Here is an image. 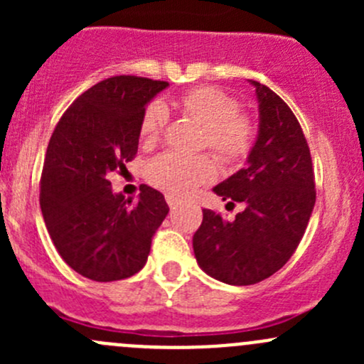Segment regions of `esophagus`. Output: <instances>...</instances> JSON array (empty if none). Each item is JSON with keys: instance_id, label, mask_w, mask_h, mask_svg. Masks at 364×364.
Wrapping results in <instances>:
<instances>
[{"instance_id": "obj_1", "label": "esophagus", "mask_w": 364, "mask_h": 364, "mask_svg": "<svg viewBox=\"0 0 364 364\" xmlns=\"http://www.w3.org/2000/svg\"><path fill=\"white\" fill-rule=\"evenodd\" d=\"M165 199H167L168 208H171V209H176V205H178V199H176L174 196H171V193H167V196H165Z\"/></svg>"}]
</instances>
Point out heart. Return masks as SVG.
<instances>
[{"label": "heart", "mask_w": 364, "mask_h": 364, "mask_svg": "<svg viewBox=\"0 0 364 364\" xmlns=\"http://www.w3.org/2000/svg\"><path fill=\"white\" fill-rule=\"evenodd\" d=\"M172 105L196 119L204 128V148H209L225 164H237L252 151L257 124L248 114L240 112V104L230 95L213 86H197L172 98ZM168 121V111L161 102H153L142 112L139 137L151 146L160 141ZM215 174V165L205 155H181L167 151L149 164L151 185L171 196H190Z\"/></svg>", "instance_id": "b5f03b06"}]
</instances>
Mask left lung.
<instances>
[{"mask_svg": "<svg viewBox=\"0 0 364 364\" xmlns=\"http://www.w3.org/2000/svg\"><path fill=\"white\" fill-rule=\"evenodd\" d=\"M259 100L260 128L248 165L218 186L230 205L243 203L234 220L203 209L193 252L209 277L229 285H253L285 266L310 222L315 174L306 137L287 104L252 80Z\"/></svg>", "mask_w": 364, "mask_h": 364, "instance_id": "obj_1", "label": "left lung"}]
</instances>
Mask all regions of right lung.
I'll use <instances>...</instances> for the list:
<instances>
[{
    "instance_id": "add662e5",
    "label": "right lung",
    "mask_w": 364,
    "mask_h": 364,
    "mask_svg": "<svg viewBox=\"0 0 364 364\" xmlns=\"http://www.w3.org/2000/svg\"><path fill=\"white\" fill-rule=\"evenodd\" d=\"M167 86L135 75L100 80L70 105L50 135L40 208L61 259L90 280H123L141 271L168 213L159 190L142 185L139 199L127 200L107 179L135 159L146 104Z\"/></svg>"
}]
</instances>
